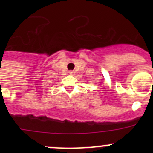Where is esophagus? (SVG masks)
<instances>
[{
    "mask_svg": "<svg viewBox=\"0 0 153 153\" xmlns=\"http://www.w3.org/2000/svg\"><path fill=\"white\" fill-rule=\"evenodd\" d=\"M69 74H70V75H73V74H74V72L73 70H70V71H69Z\"/></svg>",
    "mask_w": 153,
    "mask_h": 153,
    "instance_id": "obj_1",
    "label": "esophagus"
}]
</instances>
